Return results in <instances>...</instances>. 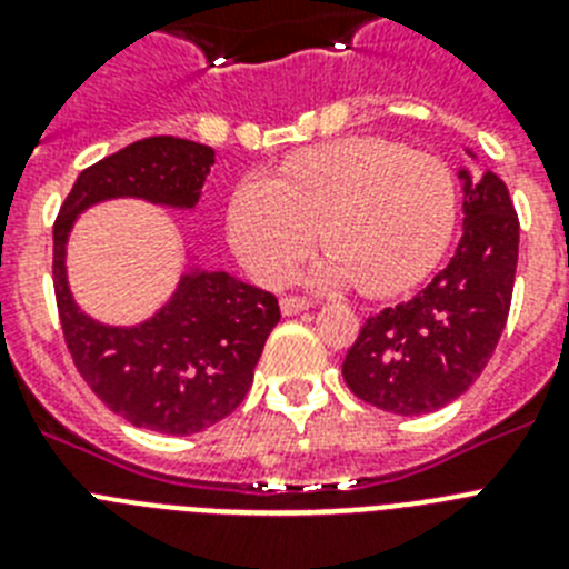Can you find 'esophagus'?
Masks as SVG:
<instances>
[{
	"label": "esophagus",
	"mask_w": 569,
	"mask_h": 569,
	"mask_svg": "<svg viewBox=\"0 0 569 569\" xmlns=\"http://www.w3.org/2000/svg\"><path fill=\"white\" fill-rule=\"evenodd\" d=\"M281 313L284 316H296L301 313V310L310 308V299H305V296H281Z\"/></svg>",
	"instance_id": "1"
}]
</instances>
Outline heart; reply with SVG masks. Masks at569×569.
<instances>
[{
  "instance_id": "obj_1",
  "label": "heart",
  "mask_w": 569,
  "mask_h": 569,
  "mask_svg": "<svg viewBox=\"0 0 569 569\" xmlns=\"http://www.w3.org/2000/svg\"><path fill=\"white\" fill-rule=\"evenodd\" d=\"M456 213V179L439 156L353 136L290 156L273 179H244L230 196L228 236L256 279L279 284L321 224L330 253L313 281L390 296L436 268Z\"/></svg>"
}]
</instances>
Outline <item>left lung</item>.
<instances>
[{"mask_svg":"<svg viewBox=\"0 0 569 569\" xmlns=\"http://www.w3.org/2000/svg\"><path fill=\"white\" fill-rule=\"evenodd\" d=\"M465 179V230L447 268L410 301L367 316L341 376L350 393L396 416L433 413L459 399L490 361L510 313L519 216L487 170Z\"/></svg>","mask_w":569,"mask_h":569,"instance_id":"obj_1","label":"left lung"}]
</instances>
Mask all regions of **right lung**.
<instances>
[{
	"mask_svg": "<svg viewBox=\"0 0 569 569\" xmlns=\"http://www.w3.org/2000/svg\"><path fill=\"white\" fill-rule=\"evenodd\" d=\"M213 162L208 144L176 136L139 139L84 168L53 222V293L70 359L104 407L156 433H199L233 413L279 325V301L222 270H204L182 276L173 299L144 325L104 328L70 296L64 241L73 219L102 199L136 196L193 208Z\"/></svg>",
	"mask_w": 569,
	"mask_h": 569,
	"instance_id": "obj_1",
	"label": "right lung"
}]
</instances>
